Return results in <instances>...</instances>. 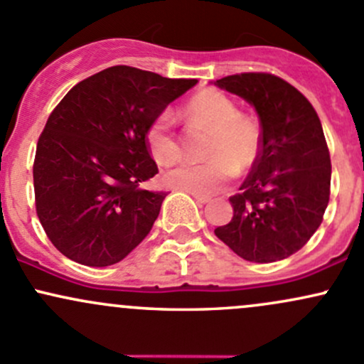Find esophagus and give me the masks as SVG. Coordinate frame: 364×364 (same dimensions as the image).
I'll return each mask as SVG.
<instances>
[{"instance_id": "esophagus-1", "label": "esophagus", "mask_w": 364, "mask_h": 364, "mask_svg": "<svg viewBox=\"0 0 364 364\" xmlns=\"http://www.w3.org/2000/svg\"><path fill=\"white\" fill-rule=\"evenodd\" d=\"M191 196H193L194 201L199 203V205H206V203H210V198H208V196H203V194L191 193Z\"/></svg>"}]
</instances>
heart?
<instances>
[{
    "label": "heart",
    "instance_id": "b5f03b06",
    "mask_svg": "<svg viewBox=\"0 0 364 364\" xmlns=\"http://www.w3.org/2000/svg\"><path fill=\"white\" fill-rule=\"evenodd\" d=\"M186 116L212 128L201 163H182L165 173V183L189 193L210 194L228 183L237 171L255 165L260 154V127L250 116L240 114V107L218 90L198 93L186 105ZM146 142L152 158L170 166L182 158V144L175 132L170 111L156 114L146 130Z\"/></svg>",
    "mask_w": 364,
    "mask_h": 364
}]
</instances>
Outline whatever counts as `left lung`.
Here are the masks:
<instances>
[{
    "mask_svg": "<svg viewBox=\"0 0 364 364\" xmlns=\"http://www.w3.org/2000/svg\"><path fill=\"white\" fill-rule=\"evenodd\" d=\"M215 85L252 104L262 127L259 158L230 198L232 218L215 236L245 260L287 259L318 230L330 201L321 121L306 97L274 74H232Z\"/></svg>",
    "mask_w": 364,
    "mask_h": 364,
    "instance_id": "1",
    "label": "left lung"
}]
</instances>
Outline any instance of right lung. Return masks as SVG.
Instances as JSON below:
<instances>
[{
	"instance_id": "right-lung-1",
	"label": "right lung",
	"mask_w": 364,
	"mask_h": 364,
	"mask_svg": "<svg viewBox=\"0 0 364 364\" xmlns=\"http://www.w3.org/2000/svg\"><path fill=\"white\" fill-rule=\"evenodd\" d=\"M196 83L114 65L58 102L38 140L33 177L38 218L62 255L105 267L151 232L166 194L140 187L158 173L146 130Z\"/></svg>"
}]
</instances>
